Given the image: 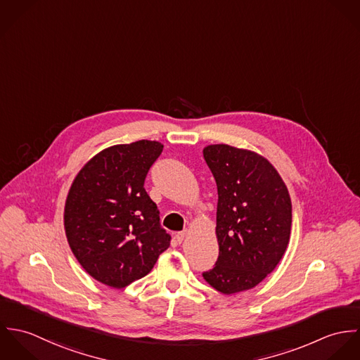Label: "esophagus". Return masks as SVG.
<instances>
[{
  "mask_svg": "<svg viewBox=\"0 0 360 360\" xmlns=\"http://www.w3.org/2000/svg\"><path fill=\"white\" fill-rule=\"evenodd\" d=\"M184 238H186V231H179V233H176V240H177L179 244H181V243L184 241Z\"/></svg>",
  "mask_w": 360,
  "mask_h": 360,
  "instance_id": "obj_1",
  "label": "esophagus"
}]
</instances>
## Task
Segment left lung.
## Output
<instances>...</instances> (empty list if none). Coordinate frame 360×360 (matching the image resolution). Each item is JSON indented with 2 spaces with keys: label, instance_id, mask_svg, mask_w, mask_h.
Masks as SVG:
<instances>
[{
  "label": "left lung",
  "instance_id": "8db88e82",
  "mask_svg": "<svg viewBox=\"0 0 360 360\" xmlns=\"http://www.w3.org/2000/svg\"><path fill=\"white\" fill-rule=\"evenodd\" d=\"M217 186L219 257L206 283L230 295L257 285L284 255L292 206L285 183L262 155L227 144L204 148Z\"/></svg>",
  "mask_w": 360,
  "mask_h": 360
}]
</instances>
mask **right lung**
I'll use <instances>...</instances> for the list:
<instances>
[{
    "mask_svg": "<svg viewBox=\"0 0 360 360\" xmlns=\"http://www.w3.org/2000/svg\"><path fill=\"white\" fill-rule=\"evenodd\" d=\"M162 150L160 143L148 140L105 148L70 186L63 213L69 247L82 267L105 285L124 288L147 276L170 245L144 188Z\"/></svg>",
    "mask_w": 360,
    "mask_h": 360,
    "instance_id": "add662e5",
    "label": "right lung"
}]
</instances>
